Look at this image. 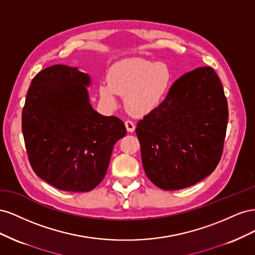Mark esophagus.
I'll use <instances>...</instances> for the list:
<instances>
[{"instance_id": "esophagus-1", "label": "esophagus", "mask_w": 255, "mask_h": 255, "mask_svg": "<svg viewBox=\"0 0 255 255\" xmlns=\"http://www.w3.org/2000/svg\"><path fill=\"white\" fill-rule=\"evenodd\" d=\"M126 128H127V129H128V132H134L135 130V123L133 122V121H130V120H127L126 121Z\"/></svg>"}]
</instances>
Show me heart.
<instances>
[{"label":"heart","instance_id":"obj_1","mask_svg":"<svg viewBox=\"0 0 255 255\" xmlns=\"http://www.w3.org/2000/svg\"><path fill=\"white\" fill-rule=\"evenodd\" d=\"M171 82L172 73L167 64L128 58L111 67L107 83L100 84L99 92L102 101L110 106L117 104V94L126 95L128 110L133 114H144L160 103Z\"/></svg>","mask_w":255,"mask_h":255}]
</instances>
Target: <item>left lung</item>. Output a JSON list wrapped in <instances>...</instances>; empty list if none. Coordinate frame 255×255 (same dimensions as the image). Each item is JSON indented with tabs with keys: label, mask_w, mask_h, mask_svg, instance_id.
Here are the masks:
<instances>
[{
	"label": "left lung",
	"mask_w": 255,
	"mask_h": 255,
	"mask_svg": "<svg viewBox=\"0 0 255 255\" xmlns=\"http://www.w3.org/2000/svg\"><path fill=\"white\" fill-rule=\"evenodd\" d=\"M229 119L228 101L211 67L185 73L165 100L137 123L149 180L164 190L192 186L219 164Z\"/></svg>",
	"instance_id": "1"
}]
</instances>
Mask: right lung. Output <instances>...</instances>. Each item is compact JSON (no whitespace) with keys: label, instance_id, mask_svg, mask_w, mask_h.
<instances>
[{"label":"right lung","instance_id":"right-lung-1","mask_svg":"<svg viewBox=\"0 0 255 255\" xmlns=\"http://www.w3.org/2000/svg\"><path fill=\"white\" fill-rule=\"evenodd\" d=\"M89 75L54 65L28 88L22 133L34 172L64 191H90L101 183L115 143L127 128L119 118L100 115L89 102Z\"/></svg>","mask_w":255,"mask_h":255}]
</instances>
